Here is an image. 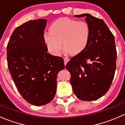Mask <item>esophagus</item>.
Here are the masks:
<instances>
[{
  "label": "esophagus",
  "instance_id": "esophagus-1",
  "mask_svg": "<svg viewBox=\"0 0 125 125\" xmlns=\"http://www.w3.org/2000/svg\"><path fill=\"white\" fill-rule=\"evenodd\" d=\"M63 60H64V63L65 65H66L67 63L69 61V59L68 57H63Z\"/></svg>",
  "mask_w": 125,
  "mask_h": 125
}]
</instances>
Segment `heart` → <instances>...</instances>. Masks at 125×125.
<instances>
[{"label": "heart", "instance_id": "b5f03b06", "mask_svg": "<svg viewBox=\"0 0 125 125\" xmlns=\"http://www.w3.org/2000/svg\"><path fill=\"white\" fill-rule=\"evenodd\" d=\"M90 36V26L86 22L61 18L51 24L50 31L45 32L44 39L50 52L57 55L61 49V41L65 52L78 54L86 47Z\"/></svg>", "mask_w": 125, "mask_h": 125}]
</instances>
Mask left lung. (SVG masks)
<instances>
[{"label": "left lung", "instance_id": "8db88e82", "mask_svg": "<svg viewBox=\"0 0 125 125\" xmlns=\"http://www.w3.org/2000/svg\"><path fill=\"white\" fill-rule=\"evenodd\" d=\"M86 16L91 28V36L86 47L73 57L66 64L71 74L70 83L78 99L92 101L105 94L110 88L116 70L117 50L115 39L101 19L89 14Z\"/></svg>", "mask_w": 125, "mask_h": 125}]
</instances>
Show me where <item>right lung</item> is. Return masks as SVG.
<instances>
[{"label": "right lung", "instance_id": "right-lung-1", "mask_svg": "<svg viewBox=\"0 0 125 125\" xmlns=\"http://www.w3.org/2000/svg\"><path fill=\"white\" fill-rule=\"evenodd\" d=\"M46 20L17 26L7 47L8 67L22 97L35 106L50 103L56 93L57 73L65 68L62 57L47 52L44 39Z\"/></svg>", "mask_w": 125, "mask_h": 125}]
</instances>
